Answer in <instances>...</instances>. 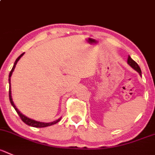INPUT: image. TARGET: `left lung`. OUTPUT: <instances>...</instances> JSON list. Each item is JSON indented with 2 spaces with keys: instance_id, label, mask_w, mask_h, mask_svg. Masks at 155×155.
<instances>
[{
  "instance_id": "left-lung-1",
  "label": "left lung",
  "mask_w": 155,
  "mask_h": 155,
  "mask_svg": "<svg viewBox=\"0 0 155 155\" xmlns=\"http://www.w3.org/2000/svg\"><path fill=\"white\" fill-rule=\"evenodd\" d=\"M127 63L129 64V65L131 66V67L132 68L135 69V70L136 71H138V73H139V74L141 76V68H140V67H139V66H138V64H137V63L135 62V61H134V60H132V58H131V57L129 56V57H128Z\"/></svg>"
}]
</instances>
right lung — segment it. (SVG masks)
I'll list each match as a JSON object with an SVG mask.
<instances>
[{"label": "right lung", "mask_w": 155, "mask_h": 155, "mask_svg": "<svg viewBox=\"0 0 155 155\" xmlns=\"http://www.w3.org/2000/svg\"><path fill=\"white\" fill-rule=\"evenodd\" d=\"M23 54H24V53H22L20 56L17 58V60H16L15 62H14V66H13L12 69H11L10 74H9V84H10V85H9V98H10V104H11V105L14 107V108L15 109V110L17 111V114L19 115V116H20V119H22V121H23L24 123H26V125H28V126H32V127H36V128H43V127H47V126H52V125L58 123V122L61 120V119H58V120L54 121V122H51V123H42V122H38V121L33 120V119H29V118L26 117V116H24V115L22 114V113L19 111L18 109L16 107V106L14 105V102H13L12 97H11V91H10V90H11V88H10V77H11V75H12V73H13V71H14V68H15L16 64H17V61L20 60V58L23 56Z\"/></svg>", "instance_id": "1"}]
</instances>
